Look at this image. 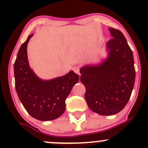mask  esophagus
<instances>
[{
	"label": "esophagus",
	"instance_id": "obj_1",
	"mask_svg": "<svg viewBox=\"0 0 148 148\" xmlns=\"http://www.w3.org/2000/svg\"><path fill=\"white\" fill-rule=\"evenodd\" d=\"M73 71H74V72H75V73H76V74H79V75H81V74H80L79 67H73Z\"/></svg>",
	"mask_w": 148,
	"mask_h": 148
}]
</instances>
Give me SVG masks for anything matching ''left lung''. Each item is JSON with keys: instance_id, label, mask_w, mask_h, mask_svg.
I'll use <instances>...</instances> for the list:
<instances>
[{"instance_id": "obj_1", "label": "left lung", "mask_w": 148, "mask_h": 148, "mask_svg": "<svg viewBox=\"0 0 148 148\" xmlns=\"http://www.w3.org/2000/svg\"><path fill=\"white\" fill-rule=\"evenodd\" d=\"M108 30L113 38L106 43L108 58L98 65H86L80 69L88 106L101 115L116 114L125 108L136 77L133 53L126 38L118 29Z\"/></svg>"}]
</instances>
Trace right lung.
I'll return each instance as SVG.
<instances>
[{"instance_id": "add662e5", "label": "right lung", "mask_w": 148, "mask_h": 148, "mask_svg": "<svg viewBox=\"0 0 148 148\" xmlns=\"http://www.w3.org/2000/svg\"><path fill=\"white\" fill-rule=\"evenodd\" d=\"M33 35L20 47L14 64L15 88L25 109L34 118L48 121L60 116L65 110V99L78 82L73 71L60 77L43 81L30 68L27 45Z\"/></svg>"}]
</instances>
